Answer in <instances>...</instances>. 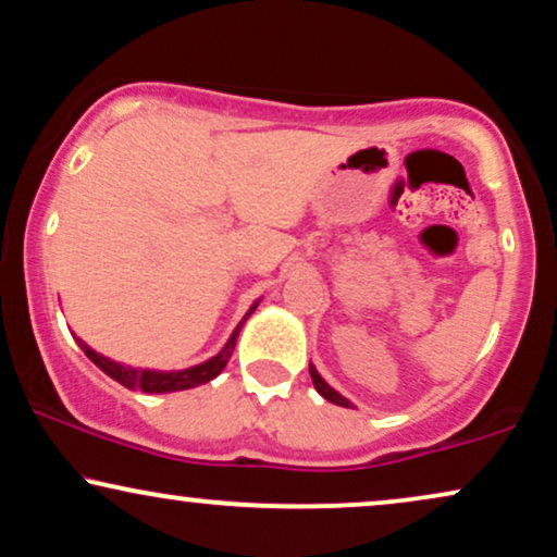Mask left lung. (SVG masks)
<instances>
[{
	"mask_svg": "<svg viewBox=\"0 0 557 557\" xmlns=\"http://www.w3.org/2000/svg\"><path fill=\"white\" fill-rule=\"evenodd\" d=\"M311 380H313L315 391H319V393H321V396H323V398H326V400H331V404H336V406H347V408H351V404H349V400H347V398H344V396H339V393H336L334 388H329V385H326V380H323V377L319 375V372H315V368H313V364H311Z\"/></svg>",
	"mask_w": 557,
	"mask_h": 557,
	"instance_id": "left-lung-1",
	"label": "left lung"
}]
</instances>
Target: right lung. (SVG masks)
<instances>
[{
	"label": "right lung",
	"mask_w": 557,
	"mask_h": 557,
	"mask_svg": "<svg viewBox=\"0 0 557 557\" xmlns=\"http://www.w3.org/2000/svg\"><path fill=\"white\" fill-rule=\"evenodd\" d=\"M257 306L249 308V313H255ZM246 313V315H249ZM244 315V321H246ZM242 321V323H244ZM242 323H238L234 334H231V339L226 347H223L213 360L197 364V368H189V370H180V372H153V370H133V368H123V364L108 360V357L97 355L95 349H89L87 344L82 339L79 347L84 349V355L89 357L91 362L100 368L104 375H110L112 380H117V383L125 385V388H136V391H144V393H172V391H187V388H195V385H202L208 383V380H213L215 375H221V370L226 368L231 355H234V347H236V336L238 331H242Z\"/></svg>",
	"instance_id": "add662e5"
}]
</instances>
